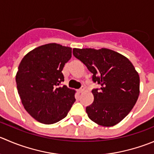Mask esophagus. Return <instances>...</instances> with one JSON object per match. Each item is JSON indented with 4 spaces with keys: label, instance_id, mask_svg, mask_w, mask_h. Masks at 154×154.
Masks as SVG:
<instances>
[{
    "label": "esophagus",
    "instance_id": "1",
    "mask_svg": "<svg viewBox=\"0 0 154 154\" xmlns=\"http://www.w3.org/2000/svg\"><path fill=\"white\" fill-rule=\"evenodd\" d=\"M85 91V89L84 87H81L80 89H78V92L79 93H82V92H83Z\"/></svg>",
    "mask_w": 154,
    "mask_h": 154
}]
</instances>
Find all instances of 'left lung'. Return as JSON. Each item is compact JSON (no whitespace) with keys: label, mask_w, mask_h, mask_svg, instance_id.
<instances>
[{"label":"left lung","mask_w":154,"mask_h":154,"mask_svg":"<svg viewBox=\"0 0 154 154\" xmlns=\"http://www.w3.org/2000/svg\"><path fill=\"white\" fill-rule=\"evenodd\" d=\"M73 54L92 73L101 85L92 89L94 101L86 108L88 117L99 126L117 125L129 114L140 93V77L128 58L107 48L73 49Z\"/></svg>","instance_id":"left-lung-1"}]
</instances>
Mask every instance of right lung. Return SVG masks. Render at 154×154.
Returning a JSON list of instances; mask_svg holds the SVG:
<instances>
[{
	"label": "right lung",
	"instance_id": "obj_1",
	"mask_svg": "<svg viewBox=\"0 0 154 154\" xmlns=\"http://www.w3.org/2000/svg\"><path fill=\"white\" fill-rule=\"evenodd\" d=\"M71 47L52 43L40 46L27 53L16 75L22 104L31 117L44 124L65 118L76 101V91L66 86L62 70L71 59Z\"/></svg>",
	"mask_w": 154,
	"mask_h": 154
}]
</instances>
